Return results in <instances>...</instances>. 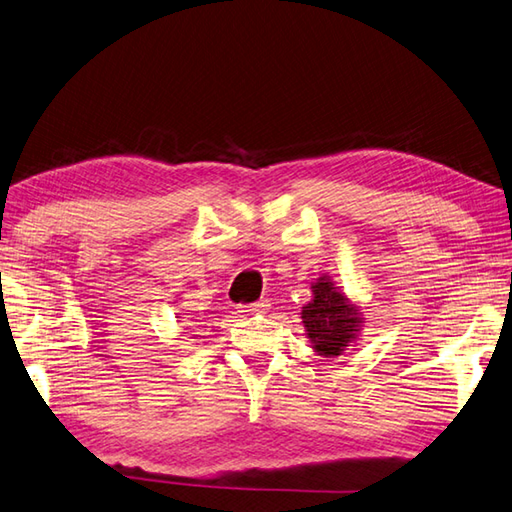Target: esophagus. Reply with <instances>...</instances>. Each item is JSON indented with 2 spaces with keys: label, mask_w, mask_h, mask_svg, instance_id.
Segmentation results:
<instances>
[{
  "label": "esophagus",
  "mask_w": 512,
  "mask_h": 512,
  "mask_svg": "<svg viewBox=\"0 0 512 512\" xmlns=\"http://www.w3.org/2000/svg\"><path fill=\"white\" fill-rule=\"evenodd\" d=\"M267 300H258V302H252V304H245L241 306V313H247V315H254V313H265L267 311Z\"/></svg>",
  "instance_id": "esophagus-1"
}]
</instances>
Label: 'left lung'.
<instances>
[{
	"label": "left lung",
	"instance_id": "obj_1",
	"mask_svg": "<svg viewBox=\"0 0 512 512\" xmlns=\"http://www.w3.org/2000/svg\"><path fill=\"white\" fill-rule=\"evenodd\" d=\"M313 300L302 306V322L313 348L324 357H337L355 339L361 317L348 298L322 276L311 287Z\"/></svg>",
	"mask_w": 512,
	"mask_h": 512
}]
</instances>
